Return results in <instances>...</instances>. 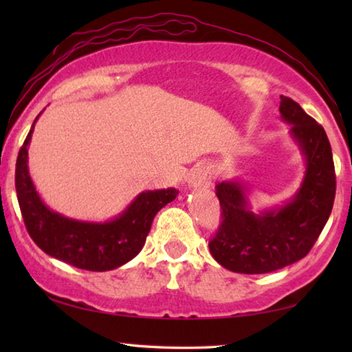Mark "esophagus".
Returning <instances> with one entry per match:
<instances>
[{
  "mask_svg": "<svg viewBox=\"0 0 352 352\" xmlns=\"http://www.w3.org/2000/svg\"><path fill=\"white\" fill-rule=\"evenodd\" d=\"M210 182H211V175L205 166H197V168H194L188 177V184L192 188L208 186Z\"/></svg>",
  "mask_w": 352,
  "mask_h": 352,
  "instance_id": "34e87169",
  "label": "esophagus"
}]
</instances>
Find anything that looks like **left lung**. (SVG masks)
Returning a JSON list of instances; mask_svg holds the SVG:
<instances>
[{"label": "left lung", "instance_id": "8db88e82", "mask_svg": "<svg viewBox=\"0 0 352 352\" xmlns=\"http://www.w3.org/2000/svg\"><path fill=\"white\" fill-rule=\"evenodd\" d=\"M279 111L292 126L306 174L294 199L261 214L250 211L247 186L236 180L217 184L222 222L210 241V252L220 265L236 273H270L305 258L323 231L336 199V169L324 129L287 96H281Z\"/></svg>", "mask_w": 352, "mask_h": 352}]
</instances>
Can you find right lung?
Segmentation results:
<instances>
[{"mask_svg":"<svg viewBox=\"0 0 352 352\" xmlns=\"http://www.w3.org/2000/svg\"><path fill=\"white\" fill-rule=\"evenodd\" d=\"M37 118L20 148L15 169L16 199L29 236L46 254L82 270L107 272L132 261L144 247L153 217L177 197L178 190L141 192L121 216L104 223L80 222L51 211L35 190L28 169V146Z\"/></svg>","mask_w":352,"mask_h":352,"instance_id":"obj_1","label":"right lung"}]
</instances>
